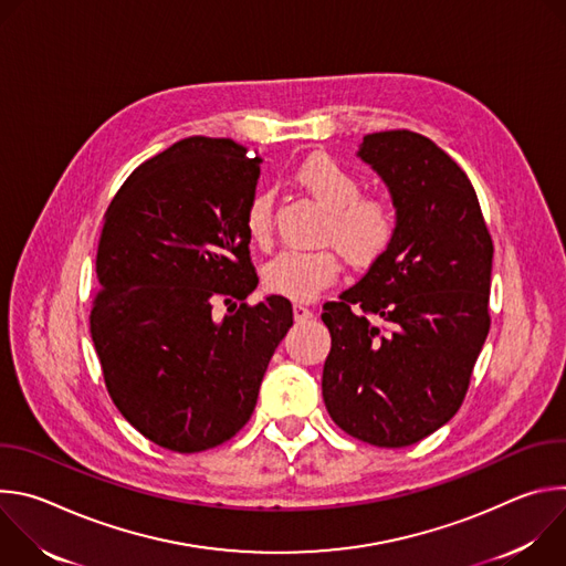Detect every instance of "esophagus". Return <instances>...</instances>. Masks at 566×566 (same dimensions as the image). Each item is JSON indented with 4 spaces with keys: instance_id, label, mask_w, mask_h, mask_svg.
Returning a JSON list of instances; mask_svg holds the SVG:
<instances>
[{
    "instance_id": "34e87169",
    "label": "esophagus",
    "mask_w": 566,
    "mask_h": 566,
    "mask_svg": "<svg viewBox=\"0 0 566 566\" xmlns=\"http://www.w3.org/2000/svg\"><path fill=\"white\" fill-rule=\"evenodd\" d=\"M293 315H295L297 322H304V319H311V317H313V311L306 308V306H302V304H295V306H293Z\"/></svg>"
}]
</instances>
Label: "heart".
<instances>
[{"instance_id":"1","label":"heart","mask_w":566,"mask_h":566,"mask_svg":"<svg viewBox=\"0 0 566 566\" xmlns=\"http://www.w3.org/2000/svg\"><path fill=\"white\" fill-rule=\"evenodd\" d=\"M295 181L322 208L329 210L322 239L332 241L354 266H369L391 244L396 212L380 197H363L360 179L329 156H311L295 172ZM247 234L264 247L273 232V199L258 192L244 212ZM338 260L332 251H282L264 264V286L295 302L315 300L338 277Z\"/></svg>"}]
</instances>
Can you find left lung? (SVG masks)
Wrapping results in <instances>:
<instances>
[{"mask_svg": "<svg viewBox=\"0 0 566 566\" xmlns=\"http://www.w3.org/2000/svg\"><path fill=\"white\" fill-rule=\"evenodd\" d=\"M356 156L387 186L389 249L322 319L327 412L347 434L402 448L446 426L491 329L493 241L465 172L430 138L367 134Z\"/></svg>", "mask_w": 566, "mask_h": 566, "instance_id": "obj_1", "label": "left lung"}]
</instances>
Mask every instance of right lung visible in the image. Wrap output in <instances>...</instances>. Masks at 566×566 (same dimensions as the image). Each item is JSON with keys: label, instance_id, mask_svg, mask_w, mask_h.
Segmentation results:
<instances>
[{"label": "right lung", "instance_id": "obj_1", "mask_svg": "<svg viewBox=\"0 0 566 566\" xmlns=\"http://www.w3.org/2000/svg\"><path fill=\"white\" fill-rule=\"evenodd\" d=\"M260 166L232 138L188 136L136 168L105 212L94 347L120 415L172 452L247 426L293 325L282 295L244 302L260 282L244 228Z\"/></svg>", "mask_w": 566, "mask_h": 566}]
</instances>
